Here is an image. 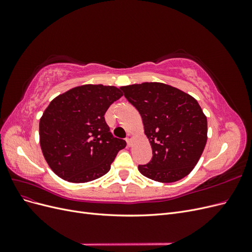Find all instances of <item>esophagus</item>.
<instances>
[{"instance_id": "34e87169", "label": "esophagus", "mask_w": 252, "mask_h": 252, "mask_svg": "<svg viewBox=\"0 0 252 252\" xmlns=\"http://www.w3.org/2000/svg\"><path fill=\"white\" fill-rule=\"evenodd\" d=\"M132 139H133V135L131 133H128L127 134V138H126V142L128 144V146H130L131 143H132Z\"/></svg>"}]
</instances>
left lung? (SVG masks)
Here are the masks:
<instances>
[{
	"mask_svg": "<svg viewBox=\"0 0 252 252\" xmlns=\"http://www.w3.org/2000/svg\"><path fill=\"white\" fill-rule=\"evenodd\" d=\"M140 112L152 158L139 165L145 177L161 183L185 178L194 168L207 142V118L194 97L158 82L120 88Z\"/></svg>",
	"mask_w": 252,
	"mask_h": 252,
	"instance_id": "8db88e82",
	"label": "left lung"
}]
</instances>
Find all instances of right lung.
Returning <instances> with one entry per match:
<instances>
[{"label": "right lung", "mask_w": 252, "mask_h": 252, "mask_svg": "<svg viewBox=\"0 0 252 252\" xmlns=\"http://www.w3.org/2000/svg\"><path fill=\"white\" fill-rule=\"evenodd\" d=\"M122 95L114 86L87 84L50 102L40 120V145L58 177L70 183H86L110 170L126 142L111 134L104 116Z\"/></svg>", "instance_id": "1"}]
</instances>
